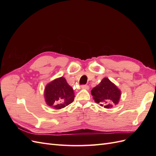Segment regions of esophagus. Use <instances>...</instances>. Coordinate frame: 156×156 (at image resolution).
Returning <instances> with one entry per match:
<instances>
[{
	"label": "esophagus",
	"instance_id": "1",
	"mask_svg": "<svg viewBox=\"0 0 156 156\" xmlns=\"http://www.w3.org/2000/svg\"><path fill=\"white\" fill-rule=\"evenodd\" d=\"M81 88L83 89H85V90H88L89 89V87L88 85H82Z\"/></svg>",
	"mask_w": 156,
	"mask_h": 156
}]
</instances>
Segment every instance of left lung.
Returning <instances> with one entry per match:
<instances>
[{
  "label": "left lung",
  "mask_w": 156,
  "mask_h": 156,
  "mask_svg": "<svg viewBox=\"0 0 156 156\" xmlns=\"http://www.w3.org/2000/svg\"><path fill=\"white\" fill-rule=\"evenodd\" d=\"M91 93L95 102L106 108L119 104L121 97L120 90L107 77L93 88Z\"/></svg>",
  "instance_id": "8db88e82"
}]
</instances>
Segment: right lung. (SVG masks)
<instances>
[{
	"label": "right lung",
	"mask_w": 156,
	"mask_h": 156,
	"mask_svg": "<svg viewBox=\"0 0 156 156\" xmlns=\"http://www.w3.org/2000/svg\"><path fill=\"white\" fill-rule=\"evenodd\" d=\"M46 104L56 110L61 109L73 101L75 95L72 87L63 77L47 84L44 90Z\"/></svg>",
	"instance_id": "1"
}]
</instances>
